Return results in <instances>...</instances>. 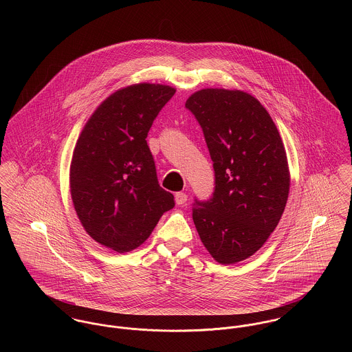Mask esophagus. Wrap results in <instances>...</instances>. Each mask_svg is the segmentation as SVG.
<instances>
[{"instance_id": "esophagus-1", "label": "esophagus", "mask_w": 352, "mask_h": 352, "mask_svg": "<svg viewBox=\"0 0 352 352\" xmlns=\"http://www.w3.org/2000/svg\"><path fill=\"white\" fill-rule=\"evenodd\" d=\"M187 194H184V192H176L175 194V201L176 203L179 204V206H182V204H184L186 201H187Z\"/></svg>"}]
</instances>
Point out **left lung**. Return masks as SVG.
<instances>
[{"mask_svg": "<svg viewBox=\"0 0 352 352\" xmlns=\"http://www.w3.org/2000/svg\"><path fill=\"white\" fill-rule=\"evenodd\" d=\"M186 107L201 124L215 172L212 198L195 201V228L215 261H243L264 245L285 211V145L267 109L244 91L206 88Z\"/></svg>", "mask_w": 352, "mask_h": 352, "instance_id": "8db88e82", "label": "left lung"}]
</instances>
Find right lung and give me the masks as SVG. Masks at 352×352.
<instances>
[{
	"instance_id": "add662e5",
	"label": "right lung",
	"mask_w": 352,
	"mask_h": 352,
	"mask_svg": "<svg viewBox=\"0 0 352 352\" xmlns=\"http://www.w3.org/2000/svg\"><path fill=\"white\" fill-rule=\"evenodd\" d=\"M175 92L149 82L113 92L88 119L73 151L69 183L77 217L96 243L118 253L144 244L175 206L158 184L146 142Z\"/></svg>"
}]
</instances>
